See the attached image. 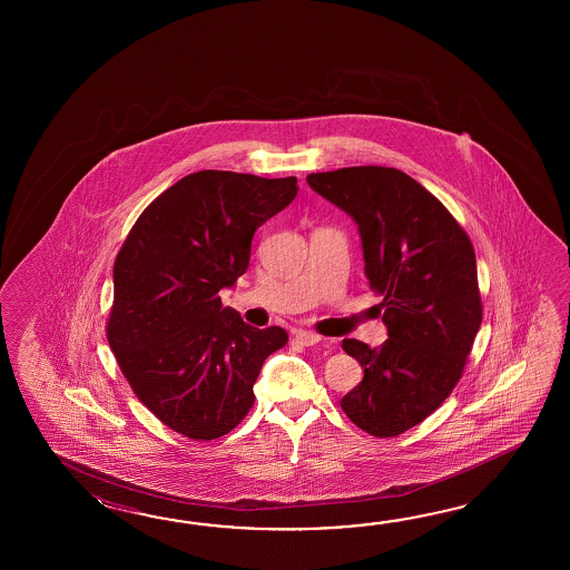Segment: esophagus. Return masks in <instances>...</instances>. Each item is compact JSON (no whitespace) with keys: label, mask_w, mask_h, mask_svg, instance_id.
Instances as JSON below:
<instances>
[{"label":"esophagus","mask_w":570,"mask_h":570,"mask_svg":"<svg viewBox=\"0 0 570 570\" xmlns=\"http://www.w3.org/2000/svg\"><path fill=\"white\" fill-rule=\"evenodd\" d=\"M295 340H297L302 346H314L317 342H322V336H317L314 332L299 330V332H295Z\"/></svg>","instance_id":"1"}]
</instances>
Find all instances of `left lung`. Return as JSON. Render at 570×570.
<instances>
[{"label":"left lung","instance_id":"8db88e82","mask_svg":"<svg viewBox=\"0 0 570 570\" xmlns=\"http://www.w3.org/2000/svg\"><path fill=\"white\" fill-rule=\"evenodd\" d=\"M307 183L356 222L364 275L383 297L387 326L379 348L342 340L364 376L340 405L371 436H400L436 412L461 381L483 320L473 244L403 170L346 167L312 173Z\"/></svg>","mask_w":570,"mask_h":570}]
</instances>
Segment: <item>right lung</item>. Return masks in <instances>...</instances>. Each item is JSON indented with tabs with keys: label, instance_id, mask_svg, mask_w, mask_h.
I'll return each instance as SVG.
<instances>
[{
	"label": "right lung",
	"instance_id": "1",
	"mask_svg": "<svg viewBox=\"0 0 570 570\" xmlns=\"http://www.w3.org/2000/svg\"><path fill=\"white\" fill-rule=\"evenodd\" d=\"M297 179L197 170L146 207L114 263L108 342L136 397L177 434L214 440L255 403L279 326L244 324L219 289L246 273L256 228L289 206Z\"/></svg>",
	"mask_w": 570,
	"mask_h": 570
}]
</instances>
